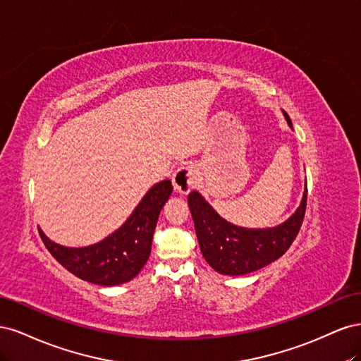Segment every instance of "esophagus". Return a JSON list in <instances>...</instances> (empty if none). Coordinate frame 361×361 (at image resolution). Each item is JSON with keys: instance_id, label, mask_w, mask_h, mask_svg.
I'll list each match as a JSON object with an SVG mask.
<instances>
[{"instance_id": "34e87169", "label": "esophagus", "mask_w": 361, "mask_h": 361, "mask_svg": "<svg viewBox=\"0 0 361 361\" xmlns=\"http://www.w3.org/2000/svg\"><path fill=\"white\" fill-rule=\"evenodd\" d=\"M199 182V170L192 164H183L173 174V187L179 194H188Z\"/></svg>"}]
</instances>
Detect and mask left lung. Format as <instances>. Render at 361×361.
I'll use <instances>...</instances> for the list:
<instances>
[{"label": "left lung", "instance_id": "8db88e82", "mask_svg": "<svg viewBox=\"0 0 361 361\" xmlns=\"http://www.w3.org/2000/svg\"><path fill=\"white\" fill-rule=\"evenodd\" d=\"M285 116L292 126L289 116L286 113ZM188 204L195 235L207 264L221 274L243 276L267 267L286 253L302 224L307 190L297 212L286 223L260 231L227 223L195 191L188 194Z\"/></svg>", "mask_w": 361, "mask_h": 361}]
</instances>
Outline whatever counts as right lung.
Wrapping results in <instances>:
<instances>
[{
  "instance_id": "obj_1",
  "label": "right lung",
  "mask_w": 361,
  "mask_h": 361,
  "mask_svg": "<svg viewBox=\"0 0 361 361\" xmlns=\"http://www.w3.org/2000/svg\"><path fill=\"white\" fill-rule=\"evenodd\" d=\"M173 191L171 180L152 187L126 223L104 241L84 248L61 247L39 228L43 244L60 265L81 280L116 286L134 279L149 259L159 212Z\"/></svg>"
}]
</instances>
